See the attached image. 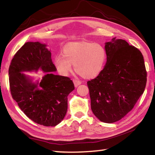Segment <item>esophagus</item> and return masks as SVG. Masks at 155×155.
<instances>
[{"label":"esophagus","mask_w":155,"mask_h":155,"mask_svg":"<svg viewBox=\"0 0 155 155\" xmlns=\"http://www.w3.org/2000/svg\"><path fill=\"white\" fill-rule=\"evenodd\" d=\"M73 83H74V86H75L76 87H78V85H80L81 84V81H78V80H77V79H74V80H73Z\"/></svg>","instance_id":"34e87169"}]
</instances>
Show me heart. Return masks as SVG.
<instances>
[{
  "mask_svg": "<svg viewBox=\"0 0 155 155\" xmlns=\"http://www.w3.org/2000/svg\"><path fill=\"white\" fill-rule=\"evenodd\" d=\"M62 54L54 59V64L60 74L68 75L74 65L76 72L85 78L96 77L103 70L107 60V52L103 46L84 41L66 44Z\"/></svg>",
  "mask_w": 155,
  "mask_h": 155,
  "instance_id": "1",
  "label": "heart"
}]
</instances>
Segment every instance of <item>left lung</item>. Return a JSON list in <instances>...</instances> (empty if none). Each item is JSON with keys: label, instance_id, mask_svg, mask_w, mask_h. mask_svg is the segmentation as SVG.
Listing matches in <instances>:
<instances>
[{"label": "left lung", "instance_id": "left-lung-1", "mask_svg": "<svg viewBox=\"0 0 155 155\" xmlns=\"http://www.w3.org/2000/svg\"><path fill=\"white\" fill-rule=\"evenodd\" d=\"M104 48L103 70L87 83L93 114L101 122L114 123L134 107L145 90L147 73L140 50L124 40L113 38Z\"/></svg>", "mask_w": 155, "mask_h": 155}]
</instances>
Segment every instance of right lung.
Instances as JSON below:
<instances>
[{
	"mask_svg": "<svg viewBox=\"0 0 155 155\" xmlns=\"http://www.w3.org/2000/svg\"><path fill=\"white\" fill-rule=\"evenodd\" d=\"M46 44L28 41L15 54L9 68L10 91L20 109L37 124L55 127L68 110V96L74 90L70 78L56 75L51 52ZM44 76L35 82L24 72Z\"/></svg>",
	"mask_w": 155,
	"mask_h": 155,
	"instance_id": "1",
	"label": "right lung"
}]
</instances>
